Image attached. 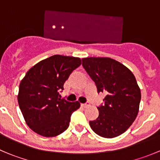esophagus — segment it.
<instances>
[{"mask_svg": "<svg viewBox=\"0 0 160 160\" xmlns=\"http://www.w3.org/2000/svg\"><path fill=\"white\" fill-rule=\"evenodd\" d=\"M90 104H88V103H86V104H81V107L82 108H86L89 107Z\"/></svg>", "mask_w": 160, "mask_h": 160, "instance_id": "obj_1", "label": "esophagus"}]
</instances>
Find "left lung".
I'll list each match as a JSON object with an SVG mask.
<instances>
[{
    "instance_id": "1",
    "label": "left lung",
    "mask_w": 160,
    "mask_h": 160,
    "mask_svg": "<svg viewBox=\"0 0 160 160\" xmlns=\"http://www.w3.org/2000/svg\"><path fill=\"white\" fill-rule=\"evenodd\" d=\"M82 65L93 80L98 92L106 94L104 104L98 107L99 115L90 121L92 130L104 138L122 135L137 117L141 91L132 71L108 57H88Z\"/></svg>"
}]
</instances>
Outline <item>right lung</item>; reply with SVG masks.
Listing matches in <instances>:
<instances>
[{"label":"right lung","instance_id":"right-lung-1","mask_svg":"<svg viewBox=\"0 0 160 160\" xmlns=\"http://www.w3.org/2000/svg\"><path fill=\"white\" fill-rule=\"evenodd\" d=\"M80 64L78 57L54 55L35 64L22 80L18 95L19 108L35 133L54 137L68 128L71 114L80 104L60 99L59 91Z\"/></svg>","mask_w":160,"mask_h":160}]
</instances>
